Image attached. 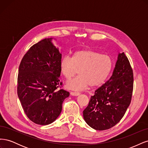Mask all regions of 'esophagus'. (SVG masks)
<instances>
[{"label":"esophagus","mask_w":148,"mask_h":148,"mask_svg":"<svg viewBox=\"0 0 148 148\" xmlns=\"http://www.w3.org/2000/svg\"><path fill=\"white\" fill-rule=\"evenodd\" d=\"M70 94H71V95L75 96H77L80 95V93L79 92H77V91H72V92H70Z\"/></svg>","instance_id":"34e87169"}]
</instances>
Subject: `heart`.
<instances>
[{
  "mask_svg": "<svg viewBox=\"0 0 148 148\" xmlns=\"http://www.w3.org/2000/svg\"><path fill=\"white\" fill-rule=\"evenodd\" d=\"M112 60L107 55L91 50L75 52L70 57L64 56L60 69L67 79L79 75L66 82V86L71 90H82L88 87H98L105 82L112 69Z\"/></svg>",
  "mask_w": 148,
  "mask_h": 148,
  "instance_id": "b5f03b06",
  "label": "heart"
}]
</instances>
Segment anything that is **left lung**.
Instances as JSON below:
<instances>
[{
  "mask_svg": "<svg viewBox=\"0 0 148 148\" xmlns=\"http://www.w3.org/2000/svg\"><path fill=\"white\" fill-rule=\"evenodd\" d=\"M133 89L132 66L124 52L119 53L112 75L96 89L83 110L85 122L96 130H105L115 126L130 104Z\"/></svg>",
  "mask_w": 148,
  "mask_h": 148,
  "instance_id": "1",
  "label": "left lung"
}]
</instances>
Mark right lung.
Masks as SVG:
<instances>
[{
    "instance_id": "obj_1",
    "label": "right lung",
    "mask_w": 148,
    "mask_h": 148,
    "mask_svg": "<svg viewBox=\"0 0 148 148\" xmlns=\"http://www.w3.org/2000/svg\"><path fill=\"white\" fill-rule=\"evenodd\" d=\"M46 38L31 46L22 59L18 75L17 93L26 116L33 122L49 125L57 119L62 103L70 95L60 82L62 54Z\"/></svg>"
}]
</instances>
